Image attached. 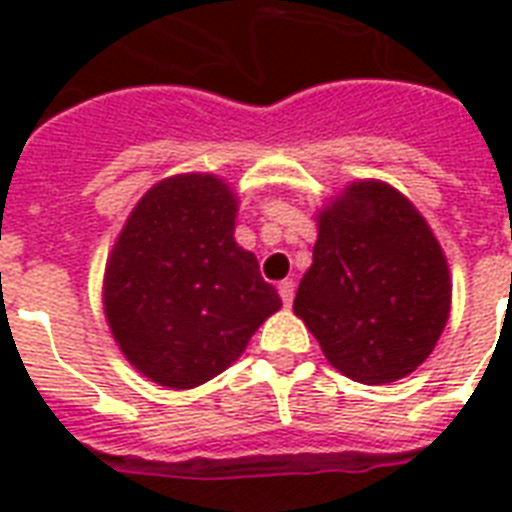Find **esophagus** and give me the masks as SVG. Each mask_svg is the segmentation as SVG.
<instances>
[{"label": "esophagus", "instance_id": "34e87169", "mask_svg": "<svg viewBox=\"0 0 512 512\" xmlns=\"http://www.w3.org/2000/svg\"><path fill=\"white\" fill-rule=\"evenodd\" d=\"M279 295L281 300H284V305H292V300H295V281H281L279 284Z\"/></svg>", "mask_w": 512, "mask_h": 512}]
</instances>
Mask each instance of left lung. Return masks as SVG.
Wrapping results in <instances>:
<instances>
[{"mask_svg": "<svg viewBox=\"0 0 512 512\" xmlns=\"http://www.w3.org/2000/svg\"><path fill=\"white\" fill-rule=\"evenodd\" d=\"M295 316L337 372L364 385L412 374L452 311L449 265L428 220L382 180H356L316 215Z\"/></svg>", "mask_w": 512, "mask_h": 512, "instance_id": "1", "label": "left lung"}]
</instances>
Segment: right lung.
<instances>
[{"instance_id": "1", "label": "right lung", "mask_w": 512, "mask_h": 512, "mask_svg": "<svg viewBox=\"0 0 512 512\" xmlns=\"http://www.w3.org/2000/svg\"><path fill=\"white\" fill-rule=\"evenodd\" d=\"M239 196L223 177H164L127 217L103 276V311L124 358L188 390L225 372L281 308L257 257L236 244Z\"/></svg>"}]
</instances>
